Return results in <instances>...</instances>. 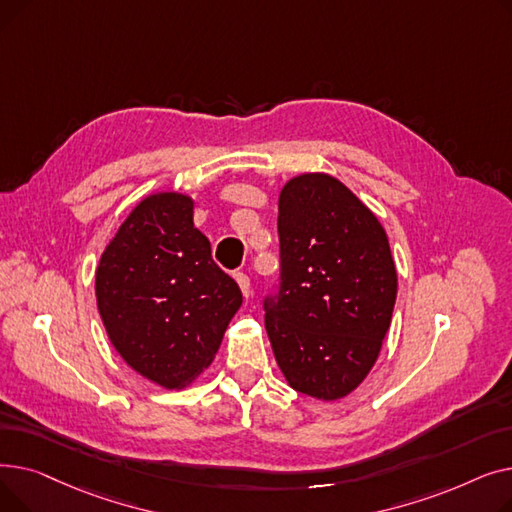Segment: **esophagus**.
Segmentation results:
<instances>
[{
  "label": "esophagus",
  "mask_w": 512,
  "mask_h": 512,
  "mask_svg": "<svg viewBox=\"0 0 512 512\" xmlns=\"http://www.w3.org/2000/svg\"><path fill=\"white\" fill-rule=\"evenodd\" d=\"M234 278H236V282H238L242 294H245V299H249V297H251V280H249V276L238 272Z\"/></svg>",
  "instance_id": "obj_1"
}]
</instances>
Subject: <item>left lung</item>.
<instances>
[{"instance_id":"left-lung-1","label":"left lung","mask_w":512,"mask_h":512,"mask_svg":"<svg viewBox=\"0 0 512 512\" xmlns=\"http://www.w3.org/2000/svg\"><path fill=\"white\" fill-rule=\"evenodd\" d=\"M280 288L265 330L290 388L351 394L382 351L398 276L373 211L330 174L290 178L278 201Z\"/></svg>"}]
</instances>
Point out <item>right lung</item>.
I'll use <instances>...</instances> for the list:
<instances>
[{
  "label": "right lung",
  "instance_id": "add662e5",
  "mask_svg": "<svg viewBox=\"0 0 512 512\" xmlns=\"http://www.w3.org/2000/svg\"><path fill=\"white\" fill-rule=\"evenodd\" d=\"M193 199L155 193L130 211L95 272L107 338L143 378L168 390L209 367L242 305L238 284L211 259Z\"/></svg>",
  "mask_w": 512,
  "mask_h": 512
}]
</instances>
